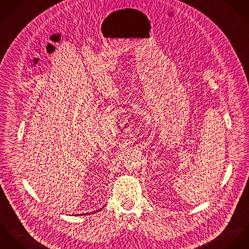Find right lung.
<instances>
[{
	"label": "right lung",
	"instance_id": "right-lung-1",
	"mask_svg": "<svg viewBox=\"0 0 249 249\" xmlns=\"http://www.w3.org/2000/svg\"><path fill=\"white\" fill-rule=\"evenodd\" d=\"M103 209V207L102 208H100V209H98V210H96V211H93V212H91V213H96V212H98V211H100V210H102ZM91 213H86V214H81V216H84V215H89V214H91ZM76 216H78V215H76Z\"/></svg>",
	"mask_w": 249,
	"mask_h": 249
}]
</instances>
